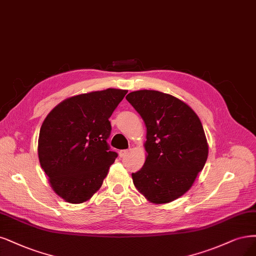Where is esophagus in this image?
<instances>
[{
	"instance_id": "34e87169",
	"label": "esophagus",
	"mask_w": 256,
	"mask_h": 256,
	"mask_svg": "<svg viewBox=\"0 0 256 256\" xmlns=\"http://www.w3.org/2000/svg\"><path fill=\"white\" fill-rule=\"evenodd\" d=\"M128 152H129V149H122V150L118 152V154L120 158H124Z\"/></svg>"
}]
</instances>
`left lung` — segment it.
I'll return each mask as SVG.
<instances>
[{
  "mask_svg": "<svg viewBox=\"0 0 256 256\" xmlns=\"http://www.w3.org/2000/svg\"><path fill=\"white\" fill-rule=\"evenodd\" d=\"M126 100L146 128V161L132 180L140 192L156 204L186 192L204 170L208 147L197 114L172 95L154 90L131 92Z\"/></svg>",
  "mask_w": 256,
  "mask_h": 256,
  "instance_id": "1",
  "label": "left lung"
}]
</instances>
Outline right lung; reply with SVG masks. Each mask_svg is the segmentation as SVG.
Instances as JSON below:
<instances>
[{"mask_svg": "<svg viewBox=\"0 0 256 256\" xmlns=\"http://www.w3.org/2000/svg\"><path fill=\"white\" fill-rule=\"evenodd\" d=\"M127 90L73 96L44 120L38 140L40 165L52 190L70 204H82L100 190L118 154L110 150L109 118Z\"/></svg>", "mask_w": 256, "mask_h": 256, "instance_id": "1", "label": "right lung"}]
</instances>
